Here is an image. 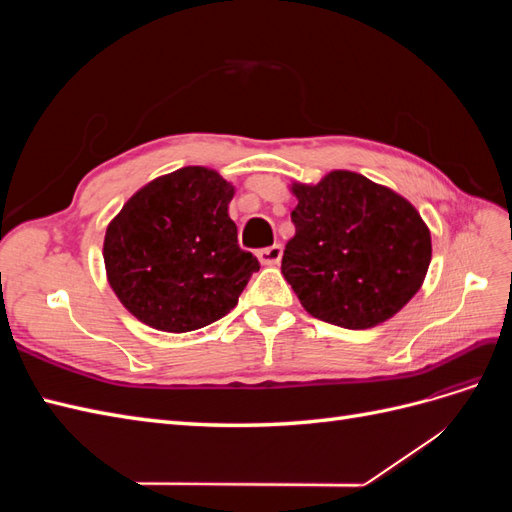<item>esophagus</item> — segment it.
<instances>
[{"instance_id":"esophagus-1","label":"esophagus","mask_w":512,"mask_h":512,"mask_svg":"<svg viewBox=\"0 0 512 512\" xmlns=\"http://www.w3.org/2000/svg\"><path fill=\"white\" fill-rule=\"evenodd\" d=\"M282 245L280 243H273V245H269V247H262V250H258V260L262 262V265H267V267H273V265H277V262L282 260Z\"/></svg>"}]
</instances>
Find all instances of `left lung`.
Here are the masks:
<instances>
[{"label": "left lung", "mask_w": 512, "mask_h": 512, "mask_svg": "<svg viewBox=\"0 0 512 512\" xmlns=\"http://www.w3.org/2000/svg\"><path fill=\"white\" fill-rule=\"evenodd\" d=\"M297 207L282 273L307 314L344 329L393 318L423 286L429 228L404 196L352 170L290 183Z\"/></svg>", "instance_id": "1"}]
</instances>
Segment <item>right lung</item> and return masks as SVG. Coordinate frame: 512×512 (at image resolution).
Listing matches in <instances>:
<instances>
[{
    "instance_id": "obj_1",
    "label": "right lung",
    "mask_w": 512,
    "mask_h": 512,
    "mask_svg": "<svg viewBox=\"0 0 512 512\" xmlns=\"http://www.w3.org/2000/svg\"><path fill=\"white\" fill-rule=\"evenodd\" d=\"M235 185L218 170L183 166L143 185L104 235L106 280L121 305L166 333L226 316L260 269L237 243L228 205Z\"/></svg>"
}]
</instances>
